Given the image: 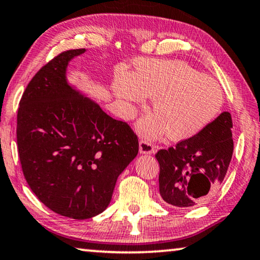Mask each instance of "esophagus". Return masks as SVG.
Returning <instances> with one entry per match:
<instances>
[{"mask_svg": "<svg viewBox=\"0 0 260 260\" xmlns=\"http://www.w3.org/2000/svg\"><path fill=\"white\" fill-rule=\"evenodd\" d=\"M154 152H155V146L152 145L150 142L144 141V139H142V141L139 142V153L152 154Z\"/></svg>", "mask_w": 260, "mask_h": 260, "instance_id": "34e87169", "label": "esophagus"}]
</instances>
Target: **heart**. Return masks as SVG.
I'll return each mask as SVG.
<instances>
[{
  "instance_id": "heart-1",
  "label": "heart",
  "mask_w": 260,
  "mask_h": 260,
  "mask_svg": "<svg viewBox=\"0 0 260 260\" xmlns=\"http://www.w3.org/2000/svg\"><path fill=\"white\" fill-rule=\"evenodd\" d=\"M114 93L133 114V103L153 98V110L138 123V130L149 138L170 133L174 141L193 138L216 118L223 106V91L216 80L203 75L180 60L141 59L136 72L122 71L113 86Z\"/></svg>"
}]
</instances>
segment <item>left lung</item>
I'll return each mask as SVG.
<instances>
[{"mask_svg":"<svg viewBox=\"0 0 260 260\" xmlns=\"http://www.w3.org/2000/svg\"><path fill=\"white\" fill-rule=\"evenodd\" d=\"M231 127V115L223 111L201 134L158 151L159 191L164 201L189 208L214 197L233 157Z\"/></svg>","mask_w":260,"mask_h":260,"instance_id":"8db88e82","label":"left lung"}]
</instances>
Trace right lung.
<instances>
[{
	"label": "right lung",
	"mask_w": 260,
	"mask_h": 260,
	"mask_svg": "<svg viewBox=\"0 0 260 260\" xmlns=\"http://www.w3.org/2000/svg\"><path fill=\"white\" fill-rule=\"evenodd\" d=\"M65 51L29 82L19 102L17 145L27 185L47 208L86 219L107 209L117 178L138 153L125 122L107 115L67 80Z\"/></svg>",
	"instance_id": "add662e5"
}]
</instances>
